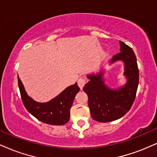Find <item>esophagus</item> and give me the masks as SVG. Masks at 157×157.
Here are the masks:
<instances>
[{"label":"esophagus","instance_id":"esophagus-1","mask_svg":"<svg viewBox=\"0 0 157 157\" xmlns=\"http://www.w3.org/2000/svg\"><path fill=\"white\" fill-rule=\"evenodd\" d=\"M86 80L85 78H80L78 79V85L81 89L84 87V85L86 84Z\"/></svg>","mask_w":157,"mask_h":157}]
</instances>
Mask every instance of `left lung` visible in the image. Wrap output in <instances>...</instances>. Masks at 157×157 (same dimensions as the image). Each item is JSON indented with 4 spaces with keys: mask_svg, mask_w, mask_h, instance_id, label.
I'll return each mask as SVG.
<instances>
[{
    "mask_svg": "<svg viewBox=\"0 0 157 157\" xmlns=\"http://www.w3.org/2000/svg\"><path fill=\"white\" fill-rule=\"evenodd\" d=\"M120 52L112 58L111 63L122 60L127 82L124 86L111 90L104 84L102 72L88 75L90 81L83 90L88 96V105L92 119L99 122H109L120 119L129 111L135 101L139 83V70L137 59L132 49L119 41Z\"/></svg>",
    "mask_w": 157,
    "mask_h": 157,
    "instance_id": "1",
    "label": "left lung"
}]
</instances>
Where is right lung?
Masks as SVG:
<instances>
[{"instance_id": "obj_1", "label": "right lung", "mask_w": 157, "mask_h": 157, "mask_svg": "<svg viewBox=\"0 0 157 157\" xmlns=\"http://www.w3.org/2000/svg\"><path fill=\"white\" fill-rule=\"evenodd\" d=\"M18 85L25 108L36 119L51 125H63L69 121L70 110L75 94L80 90L77 83L67 87L55 98L45 103L34 101L27 94L19 76Z\"/></svg>"}]
</instances>
